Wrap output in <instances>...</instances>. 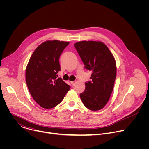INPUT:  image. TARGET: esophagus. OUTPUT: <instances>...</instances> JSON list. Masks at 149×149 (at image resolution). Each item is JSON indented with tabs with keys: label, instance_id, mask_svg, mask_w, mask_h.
Instances as JSON below:
<instances>
[{
	"label": "esophagus",
	"instance_id": "34e87169",
	"mask_svg": "<svg viewBox=\"0 0 149 149\" xmlns=\"http://www.w3.org/2000/svg\"><path fill=\"white\" fill-rule=\"evenodd\" d=\"M70 82H71V85H72V86H73V85H74V84H75V81H71Z\"/></svg>",
	"mask_w": 149,
	"mask_h": 149
}]
</instances>
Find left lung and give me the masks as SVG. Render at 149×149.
Returning a JSON list of instances; mask_svg holds the SVG:
<instances>
[{
	"label": "left lung",
	"instance_id": "left-lung-1",
	"mask_svg": "<svg viewBox=\"0 0 149 149\" xmlns=\"http://www.w3.org/2000/svg\"><path fill=\"white\" fill-rule=\"evenodd\" d=\"M85 68L92 71L91 81L79 94L83 104L92 111L104 108L113 92L117 74L114 57L102 42L80 41L75 44Z\"/></svg>",
	"mask_w": 149,
	"mask_h": 149
}]
</instances>
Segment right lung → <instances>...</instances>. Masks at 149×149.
I'll return each mask as SVG.
<instances>
[{
  "label": "right lung",
  "instance_id": "right-lung-1",
  "mask_svg": "<svg viewBox=\"0 0 149 149\" xmlns=\"http://www.w3.org/2000/svg\"><path fill=\"white\" fill-rule=\"evenodd\" d=\"M68 42L47 40L35 50L26 68V81L31 95L41 107L52 109L64 98L71 87L58 78L59 59Z\"/></svg>",
  "mask_w": 149,
  "mask_h": 149
}]
</instances>
